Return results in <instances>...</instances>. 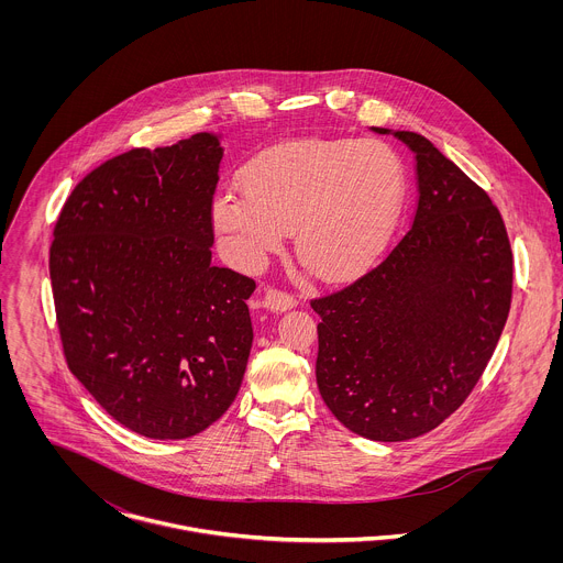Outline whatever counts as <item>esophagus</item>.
<instances>
[{
  "instance_id": "obj_1",
  "label": "esophagus",
  "mask_w": 563,
  "mask_h": 563,
  "mask_svg": "<svg viewBox=\"0 0 563 563\" xmlns=\"http://www.w3.org/2000/svg\"><path fill=\"white\" fill-rule=\"evenodd\" d=\"M264 306L273 312H284V310H290L297 306V299L295 295L286 292V290H279V288H268L264 292Z\"/></svg>"
}]
</instances>
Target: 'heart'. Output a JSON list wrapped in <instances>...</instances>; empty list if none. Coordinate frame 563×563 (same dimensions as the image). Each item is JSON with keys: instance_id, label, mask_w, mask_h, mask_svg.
<instances>
[{"instance_id": "heart-1", "label": "heart", "mask_w": 563, "mask_h": 563, "mask_svg": "<svg viewBox=\"0 0 563 563\" xmlns=\"http://www.w3.org/2000/svg\"><path fill=\"white\" fill-rule=\"evenodd\" d=\"M223 186L212 221L232 257L255 268L295 232L297 255L327 282L344 279L390 241L405 168L384 141L303 139L268 147Z\"/></svg>"}]
</instances>
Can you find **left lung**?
Instances as JSON below:
<instances>
[{"label":"left lung","instance_id":"obj_1","mask_svg":"<svg viewBox=\"0 0 563 563\" xmlns=\"http://www.w3.org/2000/svg\"><path fill=\"white\" fill-rule=\"evenodd\" d=\"M409 232L353 284L312 299L317 384L353 433L401 442L435 429L473 393L511 306L514 255L498 208L416 132Z\"/></svg>","mask_w":563,"mask_h":563}]
</instances>
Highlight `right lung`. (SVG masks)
I'll return each mask as SVG.
<instances>
[{"instance_id": "1", "label": "right lung", "mask_w": 563, "mask_h": 563, "mask_svg": "<svg viewBox=\"0 0 563 563\" xmlns=\"http://www.w3.org/2000/svg\"><path fill=\"white\" fill-rule=\"evenodd\" d=\"M223 147L201 132L92 168L67 197L49 246L69 371L117 422L190 438L239 395L255 282L212 264Z\"/></svg>"}]
</instances>
